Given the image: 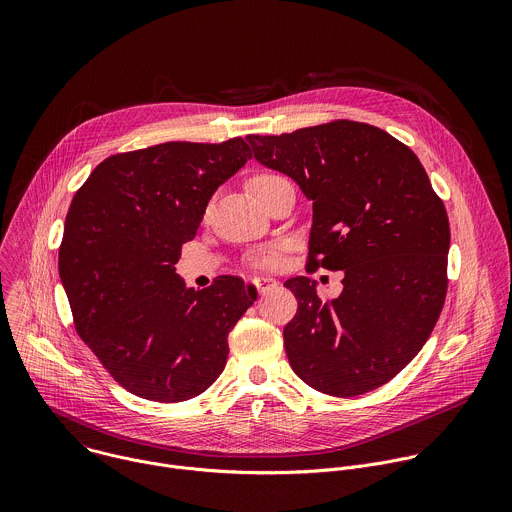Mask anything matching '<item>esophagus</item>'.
<instances>
[{
	"mask_svg": "<svg viewBox=\"0 0 512 512\" xmlns=\"http://www.w3.org/2000/svg\"><path fill=\"white\" fill-rule=\"evenodd\" d=\"M253 285L259 289V294H267L269 289H273V287L279 285V281L273 279V277H267V275H259V277L253 279Z\"/></svg>",
	"mask_w": 512,
	"mask_h": 512,
	"instance_id": "1",
	"label": "esophagus"
}]
</instances>
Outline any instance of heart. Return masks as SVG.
<instances>
[{
	"mask_svg": "<svg viewBox=\"0 0 512 512\" xmlns=\"http://www.w3.org/2000/svg\"><path fill=\"white\" fill-rule=\"evenodd\" d=\"M279 180H283V178L273 176V174H259V176H253V178L249 180V188H251L253 194H261L263 190H267L269 186H273V184L279 182ZM261 263H263V265H271V263H273V257L267 255V257L261 259Z\"/></svg>",
	"mask_w": 512,
	"mask_h": 512,
	"instance_id": "1",
	"label": "heart"
}]
</instances>
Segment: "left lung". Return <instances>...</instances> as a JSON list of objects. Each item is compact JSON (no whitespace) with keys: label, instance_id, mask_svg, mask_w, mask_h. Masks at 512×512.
<instances>
[{"label":"left lung","instance_id":"obj_1","mask_svg":"<svg viewBox=\"0 0 512 512\" xmlns=\"http://www.w3.org/2000/svg\"><path fill=\"white\" fill-rule=\"evenodd\" d=\"M247 141L314 202L310 265L344 271L332 302L310 277L283 283L298 298L283 328L291 369L334 397L389 383L427 342L448 289V212L421 162L387 131L346 119Z\"/></svg>","mask_w":512,"mask_h":512}]
</instances>
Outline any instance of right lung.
<instances>
[{
	"instance_id": "1",
	"label": "right lung",
	"mask_w": 512,
	"mask_h": 512,
	"mask_svg": "<svg viewBox=\"0 0 512 512\" xmlns=\"http://www.w3.org/2000/svg\"><path fill=\"white\" fill-rule=\"evenodd\" d=\"M251 158L241 137L168 141L101 162L70 202L58 273L79 336L129 393L180 403L223 373L229 332L257 300L233 275L176 273L218 186Z\"/></svg>"
}]
</instances>
